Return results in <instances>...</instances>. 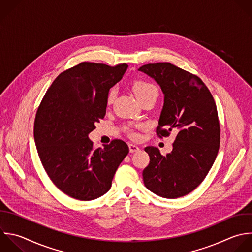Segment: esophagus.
<instances>
[{
  "mask_svg": "<svg viewBox=\"0 0 252 252\" xmlns=\"http://www.w3.org/2000/svg\"><path fill=\"white\" fill-rule=\"evenodd\" d=\"M129 151H130V153L138 152V151H140V147H138L135 144H129Z\"/></svg>",
  "mask_w": 252,
  "mask_h": 252,
  "instance_id": "obj_1",
  "label": "esophagus"
}]
</instances>
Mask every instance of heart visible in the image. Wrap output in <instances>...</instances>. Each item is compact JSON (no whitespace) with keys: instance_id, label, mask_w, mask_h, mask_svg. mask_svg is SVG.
I'll return each instance as SVG.
<instances>
[{"instance_id":"heart-1","label":"heart","mask_w":252,"mask_h":252,"mask_svg":"<svg viewBox=\"0 0 252 252\" xmlns=\"http://www.w3.org/2000/svg\"><path fill=\"white\" fill-rule=\"evenodd\" d=\"M132 89H133V92L135 94V95L137 96V98L140 100L141 98H143L144 96L154 93V92H157V89L155 86H153L152 84L150 83H147V82H144V81H136L134 82L133 86H132ZM113 96H114V91L112 90L110 93H109V95H108V102L110 103L113 99Z\"/></svg>"}]
</instances>
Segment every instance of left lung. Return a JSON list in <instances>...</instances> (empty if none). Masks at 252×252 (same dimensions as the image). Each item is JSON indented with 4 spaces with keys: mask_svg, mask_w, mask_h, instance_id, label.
I'll list each match as a JSON object with an SVG mask.
<instances>
[{
    "mask_svg": "<svg viewBox=\"0 0 252 252\" xmlns=\"http://www.w3.org/2000/svg\"><path fill=\"white\" fill-rule=\"evenodd\" d=\"M138 71L155 80L164 95L157 132L167 136L178 131L166 156L156 147L145 148L150 156L143 170L145 186L167 199L185 196L204 180L219 151L215 100L201 79L170 63L148 64Z\"/></svg>",
    "mask_w": 252,
    "mask_h": 252,
    "instance_id": "1",
    "label": "left lung"
}]
</instances>
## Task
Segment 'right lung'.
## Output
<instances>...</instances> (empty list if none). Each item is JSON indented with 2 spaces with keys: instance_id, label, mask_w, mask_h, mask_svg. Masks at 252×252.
<instances>
[{
  "instance_id": "add662e5",
  "label": "right lung",
  "mask_w": 252,
  "mask_h": 252,
  "mask_svg": "<svg viewBox=\"0 0 252 252\" xmlns=\"http://www.w3.org/2000/svg\"><path fill=\"white\" fill-rule=\"evenodd\" d=\"M127 68L83 62L55 79L37 110L34 141L42 165L53 183L74 199L104 195L129 153L121 140L94 150L89 138L105 116L109 90Z\"/></svg>"
}]
</instances>
